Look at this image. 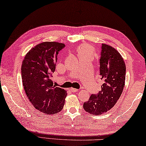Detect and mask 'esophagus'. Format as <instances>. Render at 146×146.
Returning a JSON list of instances; mask_svg holds the SVG:
<instances>
[{"instance_id": "esophagus-1", "label": "esophagus", "mask_w": 146, "mask_h": 146, "mask_svg": "<svg viewBox=\"0 0 146 146\" xmlns=\"http://www.w3.org/2000/svg\"><path fill=\"white\" fill-rule=\"evenodd\" d=\"M70 90L71 92H78L79 91V90H78V89H76V88H71Z\"/></svg>"}]
</instances>
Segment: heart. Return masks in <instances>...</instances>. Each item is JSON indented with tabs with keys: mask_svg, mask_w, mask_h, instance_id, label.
I'll return each instance as SVG.
<instances>
[{
	"mask_svg": "<svg viewBox=\"0 0 146 146\" xmlns=\"http://www.w3.org/2000/svg\"><path fill=\"white\" fill-rule=\"evenodd\" d=\"M78 54L79 56H91L93 54V50L90 46L86 44H83L79 46L78 48Z\"/></svg>",
	"mask_w": 146,
	"mask_h": 146,
	"instance_id": "b5f03b06",
	"label": "heart"
}]
</instances>
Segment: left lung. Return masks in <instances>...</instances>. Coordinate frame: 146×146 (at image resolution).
<instances>
[{
	"instance_id": "1",
	"label": "left lung",
	"mask_w": 146,
	"mask_h": 146,
	"mask_svg": "<svg viewBox=\"0 0 146 146\" xmlns=\"http://www.w3.org/2000/svg\"><path fill=\"white\" fill-rule=\"evenodd\" d=\"M100 76L103 84L98 94H92L83 104L88 113L99 115L113 108L121 96L125 85L126 65L115 48L103 43L101 46Z\"/></svg>"
}]
</instances>
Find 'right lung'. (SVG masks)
<instances>
[{"mask_svg":"<svg viewBox=\"0 0 146 146\" xmlns=\"http://www.w3.org/2000/svg\"><path fill=\"white\" fill-rule=\"evenodd\" d=\"M64 43L45 42L32 48L23 60L21 73L26 96L38 111L55 114L65 104L66 91L53 85L52 74L55 71L59 51Z\"/></svg>","mask_w":146,"mask_h":146,"instance_id":"add662e5","label":"right lung"}]
</instances>
